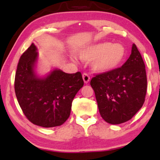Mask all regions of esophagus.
<instances>
[{
	"label": "esophagus",
	"mask_w": 160,
	"mask_h": 160,
	"mask_svg": "<svg viewBox=\"0 0 160 160\" xmlns=\"http://www.w3.org/2000/svg\"><path fill=\"white\" fill-rule=\"evenodd\" d=\"M82 79H83V81L85 83H88L90 80V77L89 76V74H86V73H83L82 74Z\"/></svg>",
	"instance_id": "obj_1"
}]
</instances>
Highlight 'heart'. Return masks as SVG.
Returning a JSON list of instances; mask_svg holds the SVG:
<instances>
[{"label":"heart","mask_w":160,"mask_h":160,"mask_svg":"<svg viewBox=\"0 0 160 160\" xmlns=\"http://www.w3.org/2000/svg\"><path fill=\"white\" fill-rule=\"evenodd\" d=\"M80 58L84 61L92 60V68L97 72H108L118 68L123 62L126 50L119 43L112 44L104 42L86 47L80 51Z\"/></svg>","instance_id":"heart-1"}]
</instances>
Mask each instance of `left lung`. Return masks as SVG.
<instances>
[{
    "label": "left lung",
    "mask_w": 160,
    "mask_h": 160,
    "mask_svg": "<svg viewBox=\"0 0 160 160\" xmlns=\"http://www.w3.org/2000/svg\"><path fill=\"white\" fill-rule=\"evenodd\" d=\"M90 85L104 121L120 124L131 120L144 104L148 87L144 62L136 45L120 68L95 74Z\"/></svg>",
    "instance_id": "left-lung-1"
}]
</instances>
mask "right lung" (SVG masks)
<instances>
[{
	"label": "right lung",
	"instance_id": "add662e5",
	"mask_svg": "<svg viewBox=\"0 0 160 160\" xmlns=\"http://www.w3.org/2000/svg\"><path fill=\"white\" fill-rule=\"evenodd\" d=\"M36 51L32 43L20 57L14 82L16 98L33 124L45 128L61 126L69 117L73 99L83 86L82 74L56 69L45 78H38L34 71Z\"/></svg>",
	"mask_w": 160,
	"mask_h": 160
}]
</instances>
